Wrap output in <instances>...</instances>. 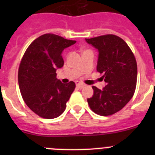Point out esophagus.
I'll use <instances>...</instances> for the list:
<instances>
[{
  "mask_svg": "<svg viewBox=\"0 0 155 155\" xmlns=\"http://www.w3.org/2000/svg\"><path fill=\"white\" fill-rule=\"evenodd\" d=\"M76 86L78 87V88H83V87L85 86V84H83V83H81V82L80 81H76Z\"/></svg>",
  "mask_w": 155,
  "mask_h": 155,
  "instance_id": "esophagus-1",
  "label": "esophagus"
}]
</instances>
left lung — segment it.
Instances as JSON below:
<instances>
[{"instance_id": "1", "label": "left lung", "mask_w": 155, "mask_h": 155, "mask_svg": "<svg viewBox=\"0 0 155 155\" xmlns=\"http://www.w3.org/2000/svg\"><path fill=\"white\" fill-rule=\"evenodd\" d=\"M86 42L98 49L97 71L107 85L102 90L93 86L94 94L87 98L91 110L107 116L121 110L134 96L137 78V65L127 42L113 34L100 35Z\"/></svg>"}]
</instances>
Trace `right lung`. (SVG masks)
<instances>
[{
	"instance_id": "1",
	"label": "right lung",
	"mask_w": 155,
	"mask_h": 155,
	"mask_svg": "<svg viewBox=\"0 0 155 155\" xmlns=\"http://www.w3.org/2000/svg\"><path fill=\"white\" fill-rule=\"evenodd\" d=\"M76 41L47 33L35 39L27 48L18 68V84L24 102L42 118L61 116L75 89V83L63 84L57 69L64 66L63 50Z\"/></svg>"
}]
</instances>
